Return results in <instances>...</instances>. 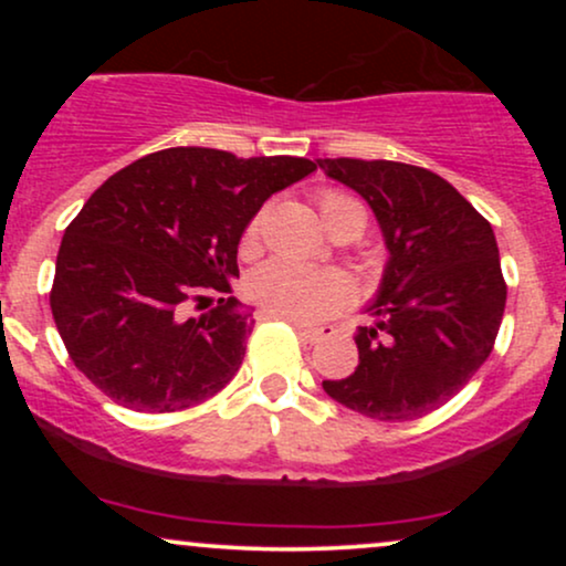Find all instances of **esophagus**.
I'll list each match as a JSON object with an SVG mask.
<instances>
[{
  "instance_id": "1",
  "label": "esophagus",
  "mask_w": 566,
  "mask_h": 566,
  "mask_svg": "<svg viewBox=\"0 0 566 566\" xmlns=\"http://www.w3.org/2000/svg\"><path fill=\"white\" fill-rule=\"evenodd\" d=\"M295 329L305 343H319V340H324V337H329L335 333V327H329V324H322V327H308V324L295 322Z\"/></svg>"
}]
</instances>
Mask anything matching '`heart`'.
Instances as JSON below:
<instances>
[{"instance_id": "obj_1", "label": "heart", "mask_w": 566, "mask_h": 566, "mask_svg": "<svg viewBox=\"0 0 566 566\" xmlns=\"http://www.w3.org/2000/svg\"><path fill=\"white\" fill-rule=\"evenodd\" d=\"M322 220L329 231L343 229V226L356 223L361 231L367 226L365 207L356 199L346 197L340 191H322L316 197ZM263 216L252 218L247 226L244 244L255 247L261 239ZM252 301H255L265 314L279 316V319L292 322H316L335 311L346 297V282L335 274V271L311 269L287 258H274V261L263 263L250 279Z\"/></svg>"}]
</instances>
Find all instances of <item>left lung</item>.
<instances>
[{
	"label": "left lung",
	"instance_id": "8db88e82",
	"mask_svg": "<svg viewBox=\"0 0 566 566\" xmlns=\"http://www.w3.org/2000/svg\"><path fill=\"white\" fill-rule=\"evenodd\" d=\"M373 207L388 263L373 324L356 329L359 367L322 388L375 420L423 418L452 399L492 354L505 311L492 226L426 167L388 159H316Z\"/></svg>",
	"mask_w": 566,
	"mask_h": 566
}]
</instances>
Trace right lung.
<instances>
[{
    "instance_id": "add662e5",
    "label": "right lung",
    "mask_w": 566,
    "mask_h": 566,
    "mask_svg": "<svg viewBox=\"0 0 566 566\" xmlns=\"http://www.w3.org/2000/svg\"><path fill=\"white\" fill-rule=\"evenodd\" d=\"M316 170L178 146L106 180L63 233L50 308L80 373L135 412L201 405L242 367L252 314L231 292L263 201ZM198 314L191 315L190 308Z\"/></svg>"
}]
</instances>
